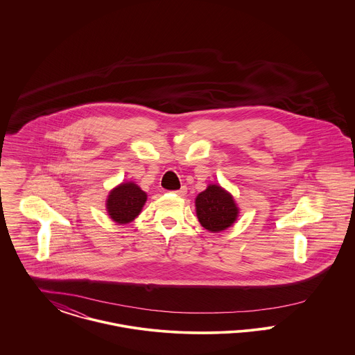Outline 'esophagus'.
<instances>
[{"label":"esophagus","mask_w":355,"mask_h":355,"mask_svg":"<svg viewBox=\"0 0 355 355\" xmlns=\"http://www.w3.org/2000/svg\"><path fill=\"white\" fill-rule=\"evenodd\" d=\"M177 196H180V197H185L186 193H187V189H186V186H182L180 190H175L174 191Z\"/></svg>","instance_id":"esophagus-1"}]
</instances>
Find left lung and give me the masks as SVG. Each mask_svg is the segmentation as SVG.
Segmentation results:
<instances>
[{"label": "left lung", "mask_w": 355, "mask_h": 355, "mask_svg": "<svg viewBox=\"0 0 355 355\" xmlns=\"http://www.w3.org/2000/svg\"><path fill=\"white\" fill-rule=\"evenodd\" d=\"M196 213L200 223L211 233L233 226L239 214L233 196L218 184H210L196 198Z\"/></svg>", "instance_id": "obj_1"}]
</instances>
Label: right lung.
<instances>
[{
  "mask_svg": "<svg viewBox=\"0 0 355 355\" xmlns=\"http://www.w3.org/2000/svg\"><path fill=\"white\" fill-rule=\"evenodd\" d=\"M146 200L148 194L135 182H121L107 194L105 202L107 216L119 225L130 223L139 216Z\"/></svg>",
  "mask_w": 355,
  "mask_h": 355,
  "instance_id": "obj_1",
  "label": "right lung"
}]
</instances>
